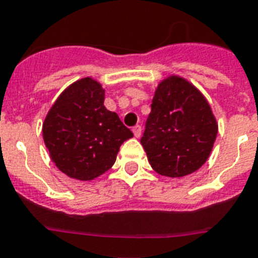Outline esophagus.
I'll use <instances>...</instances> for the list:
<instances>
[{
  "label": "esophagus",
  "mask_w": 258,
  "mask_h": 258,
  "mask_svg": "<svg viewBox=\"0 0 258 258\" xmlns=\"http://www.w3.org/2000/svg\"><path fill=\"white\" fill-rule=\"evenodd\" d=\"M133 133H134V137L136 138H140L141 137V133H142V127L140 125H136L133 127Z\"/></svg>",
  "instance_id": "34e87169"
}]
</instances>
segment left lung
Wrapping results in <instances>:
<instances>
[{
    "mask_svg": "<svg viewBox=\"0 0 258 258\" xmlns=\"http://www.w3.org/2000/svg\"><path fill=\"white\" fill-rule=\"evenodd\" d=\"M218 131L203 93L187 79L169 75L155 88L141 144L155 172L182 178L207 162Z\"/></svg>",
    "mask_w": 258,
    "mask_h": 258,
    "instance_id": "1",
    "label": "left lung"
}]
</instances>
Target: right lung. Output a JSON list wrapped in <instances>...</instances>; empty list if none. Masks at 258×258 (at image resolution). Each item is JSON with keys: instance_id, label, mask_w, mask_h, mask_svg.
<instances>
[{"instance_id": "right-lung-1", "label": "right lung", "mask_w": 258, "mask_h": 258, "mask_svg": "<svg viewBox=\"0 0 258 258\" xmlns=\"http://www.w3.org/2000/svg\"><path fill=\"white\" fill-rule=\"evenodd\" d=\"M105 89L91 76L74 82L50 108L42 136L51 161L76 180H93L114 165L121 144L133 137L104 105Z\"/></svg>"}]
</instances>
